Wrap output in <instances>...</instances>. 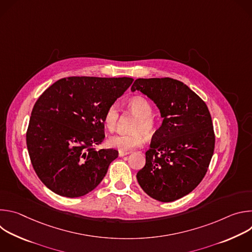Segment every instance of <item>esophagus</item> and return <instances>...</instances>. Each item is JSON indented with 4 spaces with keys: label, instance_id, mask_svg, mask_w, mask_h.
Wrapping results in <instances>:
<instances>
[{
    "label": "esophagus",
    "instance_id": "1",
    "mask_svg": "<svg viewBox=\"0 0 252 252\" xmlns=\"http://www.w3.org/2000/svg\"><path fill=\"white\" fill-rule=\"evenodd\" d=\"M126 155H129V153H128V152H122V151H119V156H120V157H125V156H126Z\"/></svg>",
    "mask_w": 252,
    "mask_h": 252
}]
</instances>
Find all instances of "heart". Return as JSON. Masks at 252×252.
<instances>
[{
  "label": "heart",
  "mask_w": 252,
  "mask_h": 252,
  "mask_svg": "<svg viewBox=\"0 0 252 252\" xmlns=\"http://www.w3.org/2000/svg\"><path fill=\"white\" fill-rule=\"evenodd\" d=\"M127 110L137 117L131 134H114L106 140L109 148L116 149L122 152H129L133 149L141 147L143 143V134L152 136L156 131V123L153 119V107L150 101L142 97L135 96L130 98L126 104ZM120 118V113L117 104H112L107 107L103 115V125L109 130H114Z\"/></svg>",
  "instance_id": "obj_1"
}]
</instances>
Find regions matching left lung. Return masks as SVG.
Returning a JSON list of instances; mask_svg holds the SVG:
<instances>
[{"label": "left lung", "instance_id": "1", "mask_svg": "<svg viewBox=\"0 0 252 252\" xmlns=\"http://www.w3.org/2000/svg\"><path fill=\"white\" fill-rule=\"evenodd\" d=\"M130 90L150 97L163 119L146 153V164L136 173L138 185L161 202L182 198L202 181L213 155L207 106L187 85L170 78L137 79Z\"/></svg>", "mask_w": 252, "mask_h": 252}]
</instances>
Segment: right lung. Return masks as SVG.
Segmentation results:
<instances>
[{"mask_svg": "<svg viewBox=\"0 0 252 252\" xmlns=\"http://www.w3.org/2000/svg\"><path fill=\"white\" fill-rule=\"evenodd\" d=\"M131 78L70 77L35 101L27 131L32 167L53 192L80 197L94 189L119 152L95 151L104 138L103 115L129 88Z\"/></svg>", "mask_w": 252, "mask_h": 252, "instance_id": "add662e5", "label": "right lung"}]
</instances>
